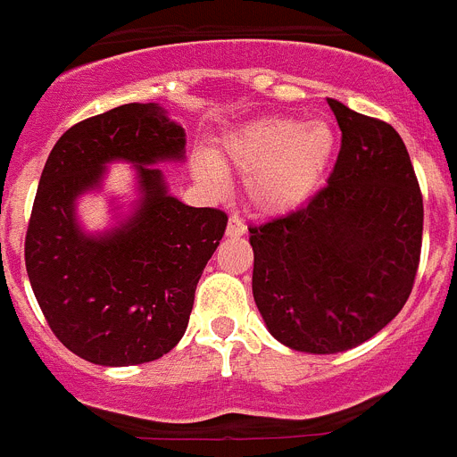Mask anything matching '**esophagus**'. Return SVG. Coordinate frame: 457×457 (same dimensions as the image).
<instances>
[{
  "label": "esophagus",
  "instance_id": "obj_1",
  "mask_svg": "<svg viewBox=\"0 0 457 457\" xmlns=\"http://www.w3.org/2000/svg\"><path fill=\"white\" fill-rule=\"evenodd\" d=\"M247 233V224L240 220V217L233 215L231 220H228V226H226V236L228 237H240Z\"/></svg>",
  "mask_w": 457,
  "mask_h": 457
}]
</instances>
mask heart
<instances>
[{"label":"heart","instance_id":"1","mask_svg":"<svg viewBox=\"0 0 457 457\" xmlns=\"http://www.w3.org/2000/svg\"><path fill=\"white\" fill-rule=\"evenodd\" d=\"M337 151V132L327 120L300 123L290 116L256 120L224 139L220 160L247 176V194L263 212H288L316 194ZM194 176L208 187L224 185L215 157L199 153Z\"/></svg>","mask_w":457,"mask_h":457}]
</instances>
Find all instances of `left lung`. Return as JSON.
Wrapping results in <instances>:
<instances>
[{
	"instance_id": "1",
	"label": "left lung",
	"mask_w": 457,
	"mask_h": 457,
	"mask_svg": "<svg viewBox=\"0 0 457 457\" xmlns=\"http://www.w3.org/2000/svg\"><path fill=\"white\" fill-rule=\"evenodd\" d=\"M327 103L343 135L327 187L249 228L253 302L278 343L311 354L357 348L398 316L423 236L421 189L401 135Z\"/></svg>"
}]
</instances>
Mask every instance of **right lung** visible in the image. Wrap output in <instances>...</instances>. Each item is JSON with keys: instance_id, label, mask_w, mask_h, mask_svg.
Returning a JSON list of instances; mask_svg holds the SVG:
<instances>
[{"instance_id": "obj_1", "label": "right lung", "mask_w": 457, "mask_h": 457, "mask_svg": "<svg viewBox=\"0 0 457 457\" xmlns=\"http://www.w3.org/2000/svg\"><path fill=\"white\" fill-rule=\"evenodd\" d=\"M185 157V130L157 103H130L72 125L40 173L24 263L40 311L71 353L100 366L160 359L183 338L194 290L228 217L169 194L160 162ZM136 167L137 201L103 234H87L77 199L106 164Z\"/></svg>"}]
</instances>
